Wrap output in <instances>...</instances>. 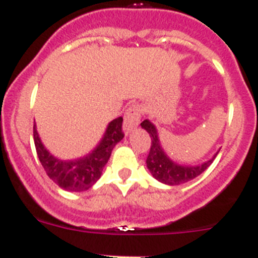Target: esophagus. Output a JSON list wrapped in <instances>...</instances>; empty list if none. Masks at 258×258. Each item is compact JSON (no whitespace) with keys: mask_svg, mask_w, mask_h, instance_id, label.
<instances>
[{"mask_svg":"<svg viewBox=\"0 0 258 258\" xmlns=\"http://www.w3.org/2000/svg\"><path fill=\"white\" fill-rule=\"evenodd\" d=\"M143 113V107L140 103H132L127 107L126 112L124 116V127L125 131L129 132L140 124L141 117Z\"/></svg>","mask_w":258,"mask_h":258,"instance_id":"esophagus-1","label":"esophagus"}]
</instances>
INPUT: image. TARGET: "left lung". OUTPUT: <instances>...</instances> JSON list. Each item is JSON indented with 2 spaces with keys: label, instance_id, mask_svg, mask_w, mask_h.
<instances>
[{
  "label": "left lung",
  "instance_id": "8db88e82",
  "mask_svg": "<svg viewBox=\"0 0 258 258\" xmlns=\"http://www.w3.org/2000/svg\"><path fill=\"white\" fill-rule=\"evenodd\" d=\"M142 127L145 129L147 133L151 137V147H150L149 156L146 159V164H147V168L151 172V174L154 175L157 181L163 182L166 184H181L186 183V182L191 181L195 177L202 174L204 170L213 163V159L208 160L207 163L202 164V165L198 166H188V165H179V164H175L170 160L169 157L166 156L165 152L161 149L160 143H159V138H157V132L156 127L154 124L149 121V120H145L142 122Z\"/></svg>",
  "mask_w": 258,
  "mask_h": 258
}]
</instances>
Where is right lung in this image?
I'll return each mask as SVG.
<instances>
[{
	"instance_id": "obj_1",
	"label": "right lung",
	"mask_w": 258,
	"mask_h": 258,
	"mask_svg": "<svg viewBox=\"0 0 258 258\" xmlns=\"http://www.w3.org/2000/svg\"><path fill=\"white\" fill-rule=\"evenodd\" d=\"M122 138V117H117L109 122L103 140L92 154L79 160L61 161L51 156L45 149L33 125V140L40 163L49 178L67 191H85L92 187L101 177L113 147Z\"/></svg>"
}]
</instances>
